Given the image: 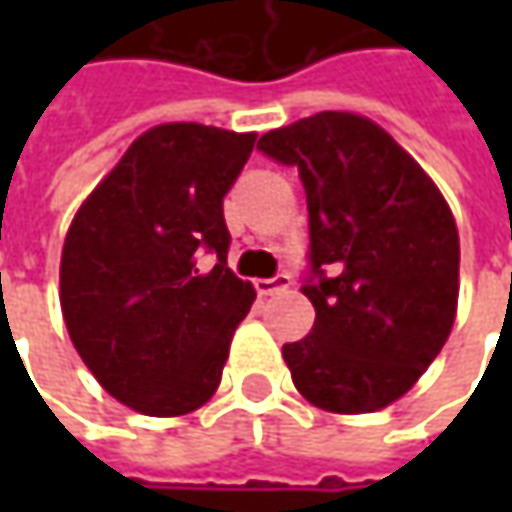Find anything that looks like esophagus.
<instances>
[{"mask_svg": "<svg viewBox=\"0 0 512 512\" xmlns=\"http://www.w3.org/2000/svg\"><path fill=\"white\" fill-rule=\"evenodd\" d=\"M290 287V276H273V279H256V290L262 296H273L279 290H287Z\"/></svg>", "mask_w": 512, "mask_h": 512, "instance_id": "obj_1", "label": "esophagus"}]
</instances>
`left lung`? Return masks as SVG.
I'll use <instances>...</instances> for the list:
<instances>
[{
  "instance_id": "left-lung-1",
  "label": "left lung",
  "mask_w": 512,
  "mask_h": 512,
  "mask_svg": "<svg viewBox=\"0 0 512 512\" xmlns=\"http://www.w3.org/2000/svg\"><path fill=\"white\" fill-rule=\"evenodd\" d=\"M310 213L302 287L316 322L282 347L296 390L327 413L382 410L422 379L459 307V230L442 190L373 119L322 110L267 130Z\"/></svg>"
}]
</instances>
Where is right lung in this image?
Instances as JSON below:
<instances>
[{"instance_id": "1", "label": "right lung", "mask_w": 512, "mask_h": 512, "mask_svg": "<svg viewBox=\"0 0 512 512\" xmlns=\"http://www.w3.org/2000/svg\"><path fill=\"white\" fill-rule=\"evenodd\" d=\"M256 133L165 122L145 130L79 205L59 262L70 342L116 402L199 410L256 299L227 267L222 199ZM210 252L217 265L201 267Z\"/></svg>"}]
</instances>
